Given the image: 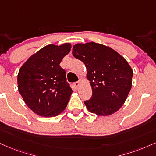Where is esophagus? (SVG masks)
I'll return each instance as SVG.
<instances>
[{
  "mask_svg": "<svg viewBox=\"0 0 156 156\" xmlns=\"http://www.w3.org/2000/svg\"><path fill=\"white\" fill-rule=\"evenodd\" d=\"M80 85V80H78V81H76L74 83V86L76 88H78Z\"/></svg>",
  "mask_w": 156,
  "mask_h": 156,
  "instance_id": "34e87169",
  "label": "esophagus"
}]
</instances>
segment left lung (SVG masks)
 Masks as SVG:
<instances>
[{"mask_svg":"<svg viewBox=\"0 0 156 156\" xmlns=\"http://www.w3.org/2000/svg\"><path fill=\"white\" fill-rule=\"evenodd\" d=\"M73 55L87 68L92 96L84 104L89 112L107 116L119 110L130 91L133 76L125 59L110 47L95 42L74 45Z\"/></svg>","mask_w":156,"mask_h":156,"instance_id":"left-lung-1","label":"left lung"}]
</instances>
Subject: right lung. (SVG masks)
<instances>
[{"mask_svg":"<svg viewBox=\"0 0 156 156\" xmlns=\"http://www.w3.org/2000/svg\"><path fill=\"white\" fill-rule=\"evenodd\" d=\"M70 48L68 43L47 45L19 70V91L27 105L39 116L55 117L66 108L73 90L60 63Z\"/></svg>","mask_w":156,"mask_h":156,"instance_id":"1","label":"right lung"}]
</instances>
